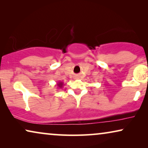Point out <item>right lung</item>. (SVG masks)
<instances>
[{"instance_id":"1","label":"right lung","mask_w":148,"mask_h":148,"mask_svg":"<svg viewBox=\"0 0 148 148\" xmlns=\"http://www.w3.org/2000/svg\"><path fill=\"white\" fill-rule=\"evenodd\" d=\"M56 86H58V88L61 89V88H62V87H63V83L59 82L58 83H57V84H56Z\"/></svg>"}]
</instances>
